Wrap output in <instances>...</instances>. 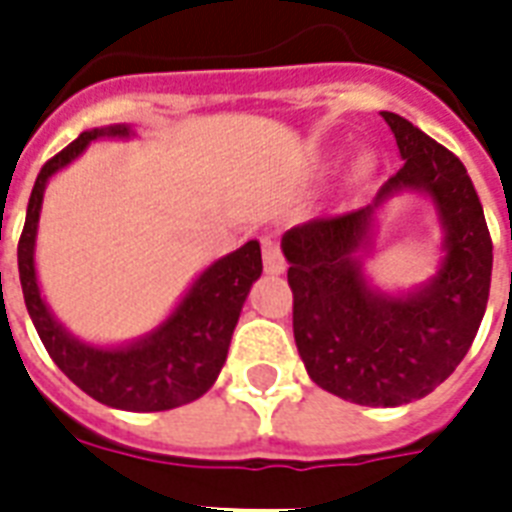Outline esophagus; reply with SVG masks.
I'll return each instance as SVG.
<instances>
[{
    "mask_svg": "<svg viewBox=\"0 0 512 512\" xmlns=\"http://www.w3.org/2000/svg\"><path fill=\"white\" fill-rule=\"evenodd\" d=\"M263 263L265 271L271 273V276H281V273L287 271V263H284V255H281L279 241L273 239V236H263Z\"/></svg>",
    "mask_w": 512,
    "mask_h": 512,
    "instance_id": "34e87169",
    "label": "esophagus"
}]
</instances>
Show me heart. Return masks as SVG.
Returning <instances> with one entry per match:
<instances>
[{"instance_id":"1","label":"heart","mask_w":512,"mask_h":512,"mask_svg":"<svg viewBox=\"0 0 512 512\" xmlns=\"http://www.w3.org/2000/svg\"><path fill=\"white\" fill-rule=\"evenodd\" d=\"M374 172V156L372 154H361L353 159L350 164V172H348V183L350 185H361L366 183Z\"/></svg>"}]
</instances>
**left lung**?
Wrapping results in <instances>:
<instances>
[{
    "label": "left lung",
    "instance_id": "left-lung-1",
    "mask_svg": "<svg viewBox=\"0 0 512 512\" xmlns=\"http://www.w3.org/2000/svg\"><path fill=\"white\" fill-rule=\"evenodd\" d=\"M382 119L404 167L374 204L308 220L281 239L305 369L319 388L361 406H401L436 390L476 340L492 284V239L468 170L404 116ZM404 190L437 207L445 257L420 288L382 293L365 279L360 252L381 204Z\"/></svg>",
    "mask_w": 512,
    "mask_h": 512
}]
</instances>
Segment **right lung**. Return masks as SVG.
Segmentation results:
<instances>
[{"instance_id": "right-lung-1", "label": "right lung", "mask_w": 512, "mask_h": 512, "mask_svg": "<svg viewBox=\"0 0 512 512\" xmlns=\"http://www.w3.org/2000/svg\"><path fill=\"white\" fill-rule=\"evenodd\" d=\"M130 124H111L82 132L52 156L36 175L28 199L26 225L18 241V271L28 316L39 340L68 380L95 401L124 412H164L191 404L215 385L223 369L233 329L249 289L263 273L260 241H247L231 255L220 257L196 276L175 311L148 335L122 345H95L68 332L50 305L44 303L36 279V228L42 212L44 188L50 177L79 159L92 140L132 138Z\"/></svg>"}]
</instances>
